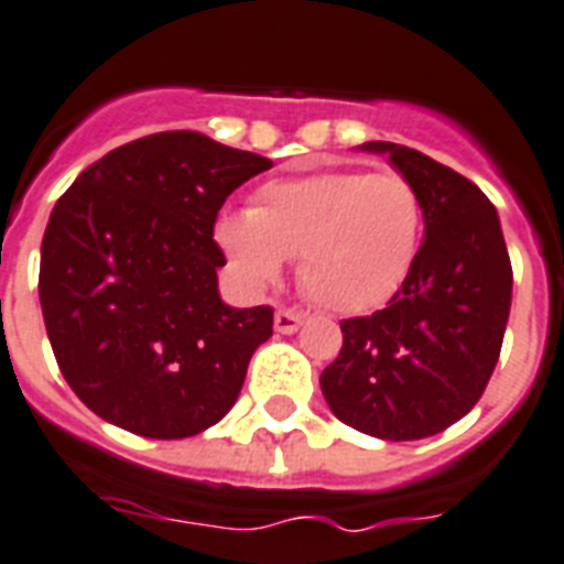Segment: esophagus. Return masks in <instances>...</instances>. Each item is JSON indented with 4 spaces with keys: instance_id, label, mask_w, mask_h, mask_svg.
Wrapping results in <instances>:
<instances>
[{
    "instance_id": "obj_1",
    "label": "esophagus",
    "mask_w": 564,
    "mask_h": 564,
    "mask_svg": "<svg viewBox=\"0 0 564 564\" xmlns=\"http://www.w3.org/2000/svg\"><path fill=\"white\" fill-rule=\"evenodd\" d=\"M301 322H304V315L297 313V310L281 306V310L274 313V329H278V333H295V329L301 327Z\"/></svg>"
}]
</instances>
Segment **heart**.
<instances>
[{
	"mask_svg": "<svg viewBox=\"0 0 564 564\" xmlns=\"http://www.w3.org/2000/svg\"><path fill=\"white\" fill-rule=\"evenodd\" d=\"M231 267L267 283L297 258V281L338 315L388 304L414 267L423 203L402 173L322 171L260 187L246 214L217 223Z\"/></svg>",
	"mask_w": 564,
	"mask_h": 564,
	"instance_id": "obj_1",
	"label": "heart"
}]
</instances>
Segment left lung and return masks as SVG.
<instances>
[{
    "instance_id": "8db88e82",
    "label": "left lung",
    "mask_w": 564,
    "mask_h": 564,
    "mask_svg": "<svg viewBox=\"0 0 564 564\" xmlns=\"http://www.w3.org/2000/svg\"><path fill=\"white\" fill-rule=\"evenodd\" d=\"M420 194L425 240L402 290L341 322L322 391L345 425L382 441H423L475 409L501 356L512 267L496 205L420 150L368 141Z\"/></svg>"
}]
</instances>
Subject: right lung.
I'll return each mask as SVG.
<instances>
[{
    "label": "right lung",
    "instance_id": "1",
    "mask_svg": "<svg viewBox=\"0 0 564 564\" xmlns=\"http://www.w3.org/2000/svg\"><path fill=\"white\" fill-rule=\"evenodd\" d=\"M272 162L203 132L144 135L89 164L43 237L40 304L72 391L107 423L178 441L237 402L272 306L219 301V208Z\"/></svg>",
    "mask_w": 564,
    "mask_h": 564
}]
</instances>
